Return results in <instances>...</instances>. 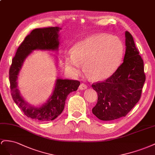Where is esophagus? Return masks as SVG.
<instances>
[{"instance_id": "1", "label": "esophagus", "mask_w": 155, "mask_h": 155, "mask_svg": "<svg viewBox=\"0 0 155 155\" xmlns=\"http://www.w3.org/2000/svg\"><path fill=\"white\" fill-rule=\"evenodd\" d=\"M87 85H86L85 84H84V83L81 84L80 86H79V89H80L81 90H84L87 89Z\"/></svg>"}]
</instances>
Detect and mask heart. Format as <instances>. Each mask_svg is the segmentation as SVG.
Returning <instances> with one entry per match:
<instances>
[{"mask_svg":"<svg viewBox=\"0 0 155 155\" xmlns=\"http://www.w3.org/2000/svg\"><path fill=\"white\" fill-rule=\"evenodd\" d=\"M124 45L119 38L96 34L74 45L72 53L65 57V67L69 73L78 76L83 70L95 81H104L116 71L121 64Z\"/></svg>","mask_w":155,"mask_h":155,"instance_id":"obj_1","label":"heart"}]
</instances>
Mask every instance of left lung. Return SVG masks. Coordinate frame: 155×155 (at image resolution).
Returning <instances> with one entry per match:
<instances>
[{
	"label": "left lung",
	"mask_w": 155,
	"mask_h": 155,
	"mask_svg": "<svg viewBox=\"0 0 155 155\" xmlns=\"http://www.w3.org/2000/svg\"><path fill=\"white\" fill-rule=\"evenodd\" d=\"M123 62L111 77L92 87L98 100L92 112L101 120L112 121L125 117L138 102L145 81L143 61L132 35L125 32Z\"/></svg>",
	"instance_id": "1"
}]
</instances>
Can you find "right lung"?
Instances as JSON below:
<instances>
[{
	"label": "right lung",
	"mask_w": 155,
	"mask_h": 155,
	"mask_svg": "<svg viewBox=\"0 0 155 155\" xmlns=\"http://www.w3.org/2000/svg\"><path fill=\"white\" fill-rule=\"evenodd\" d=\"M61 29L56 26L33 30L17 48L9 71L13 100L26 116L36 121H48L56 119L63 112L68 95L71 92L77 91L81 84L78 81L57 78L51 95L40 107H36L26 101L18 89L17 79L26 58L36 50L58 52Z\"/></svg>",
	"instance_id": "add662e5"
}]
</instances>
